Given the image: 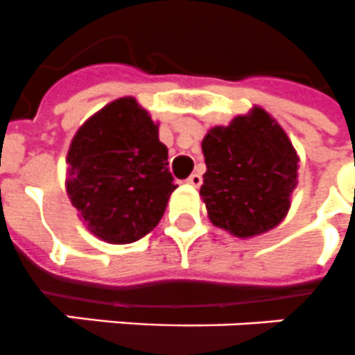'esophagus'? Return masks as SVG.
<instances>
[{"label": "esophagus", "mask_w": 355, "mask_h": 355, "mask_svg": "<svg viewBox=\"0 0 355 355\" xmlns=\"http://www.w3.org/2000/svg\"><path fill=\"white\" fill-rule=\"evenodd\" d=\"M187 184H191V186L198 187L200 184H202V177H200L198 173H191V175H189V178H187Z\"/></svg>", "instance_id": "34e87169"}]
</instances>
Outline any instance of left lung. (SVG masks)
Returning <instances> with one entry per match:
<instances>
[{
    "instance_id": "obj_1",
    "label": "left lung",
    "mask_w": 355,
    "mask_h": 355,
    "mask_svg": "<svg viewBox=\"0 0 355 355\" xmlns=\"http://www.w3.org/2000/svg\"><path fill=\"white\" fill-rule=\"evenodd\" d=\"M206 160L200 197L215 226L253 237L277 226L297 187L299 157L286 132L264 109L253 107L202 140Z\"/></svg>"
}]
</instances>
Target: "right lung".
Masks as SVG:
<instances>
[{"mask_svg":"<svg viewBox=\"0 0 355 355\" xmlns=\"http://www.w3.org/2000/svg\"><path fill=\"white\" fill-rule=\"evenodd\" d=\"M67 164L71 202L89 230L111 244L148 235L177 189L158 125L131 96L111 102L78 129Z\"/></svg>","mask_w":355,"mask_h":355,"instance_id":"add662e5","label":"right lung"}]
</instances>
